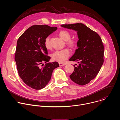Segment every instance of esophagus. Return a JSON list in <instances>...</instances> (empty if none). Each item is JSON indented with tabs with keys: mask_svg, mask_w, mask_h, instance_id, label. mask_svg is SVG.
Returning <instances> with one entry per match:
<instances>
[{
	"mask_svg": "<svg viewBox=\"0 0 120 120\" xmlns=\"http://www.w3.org/2000/svg\"><path fill=\"white\" fill-rule=\"evenodd\" d=\"M59 64L60 66H64V65H66V64H63V63H59Z\"/></svg>",
	"mask_w": 120,
	"mask_h": 120,
	"instance_id": "1",
	"label": "esophagus"
}]
</instances>
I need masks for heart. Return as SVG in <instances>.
<instances>
[{"label": "heart", "instance_id": "heart-1", "mask_svg": "<svg viewBox=\"0 0 120 120\" xmlns=\"http://www.w3.org/2000/svg\"><path fill=\"white\" fill-rule=\"evenodd\" d=\"M58 34L62 39L66 41V45L71 48H74L77 46V41L73 39H71V34L67 30H63L60 31ZM44 45L46 49H49L51 48L50 38L49 37H47L45 38ZM70 52L69 50L66 48L61 50L55 51L51 55V56L53 60L61 63H64L70 56Z\"/></svg>", "mask_w": 120, "mask_h": 120}]
</instances>
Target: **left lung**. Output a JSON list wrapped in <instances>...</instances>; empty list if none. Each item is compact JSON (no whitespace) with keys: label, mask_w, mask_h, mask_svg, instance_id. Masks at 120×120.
Here are the masks:
<instances>
[{"label":"left lung","mask_w":120,"mask_h":120,"mask_svg":"<svg viewBox=\"0 0 120 120\" xmlns=\"http://www.w3.org/2000/svg\"><path fill=\"white\" fill-rule=\"evenodd\" d=\"M61 26L76 31L79 40L78 49L69 60L78 62L70 75L75 83L83 85L90 82L99 72L104 63V46L98 34L82 23L61 25Z\"/></svg>","instance_id":"left-lung-1"}]
</instances>
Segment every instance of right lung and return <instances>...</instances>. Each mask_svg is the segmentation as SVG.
Returning <instances> with one entry per match:
<instances>
[{"mask_svg": "<svg viewBox=\"0 0 120 120\" xmlns=\"http://www.w3.org/2000/svg\"><path fill=\"white\" fill-rule=\"evenodd\" d=\"M47 25H34L29 27L17 41L15 61L19 76L30 87L44 88L51 79L53 70L59 66L56 62L47 63L50 57L44 42L57 29ZM46 64L43 68L40 66Z\"/></svg>", "mask_w": 120, "mask_h": 120, "instance_id": "1", "label": "right lung"}]
</instances>
